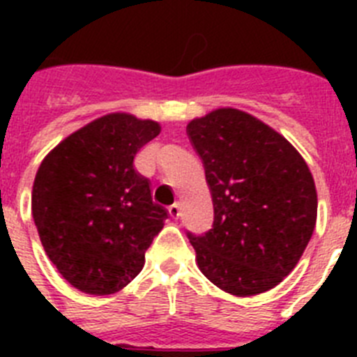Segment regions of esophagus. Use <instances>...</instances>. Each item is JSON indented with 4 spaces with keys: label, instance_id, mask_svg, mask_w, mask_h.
<instances>
[{
    "label": "esophagus",
    "instance_id": "obj_1",
    "mask_svg": "<svg viewBox=\"0 0 357 357\" xmlns=\"http://www.w3.org/2000/svg\"><path fill=\"white\" fill-rule=\"evenodd\" d=\"M168 211L173 220H178V216H181V204H173V206H169Z\"/></svg>",
    "mask_w": 357,
    "mask_h": 357
}]
</instances>
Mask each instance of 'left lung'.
Here are the masks:
<instances>
[{"mask_svg": "<svg viewBox=\"0 0 357 357\" xmlns=\"http://www.w3.org/2000/svg\"><path fill=\"white\" fill-rule=\"evenodd\" d=\"M206 169L213 229L188 232L198 268L223 291L275 288L304 254L317 223V188L302 155L254 116L218 109L188 125Z\"/></svg>", "mask_w": 357, "mask_h": 357, "instance_id": "8db88e82", "label": "left lung"}]
</instances>
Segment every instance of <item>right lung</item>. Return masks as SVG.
<instances>
[{
    "label": "right lung",
    "instance_id": "1",
    "mask_svg": "<svg viewBox=\"0 0 357 357\" xmlns=\"http://www.w3.org/2000/svg\"><path fill=\"white\" fill-rule=\"evenodd\" d=\"M160 132L130 114L94 119L50 151L31 191V214L50 261L89 295L119 291L143 270L168 211L151 200L135 153Z\"/></svg>",
    "mask_w": 357,
    "mask_h": 357
}]
</instances>
